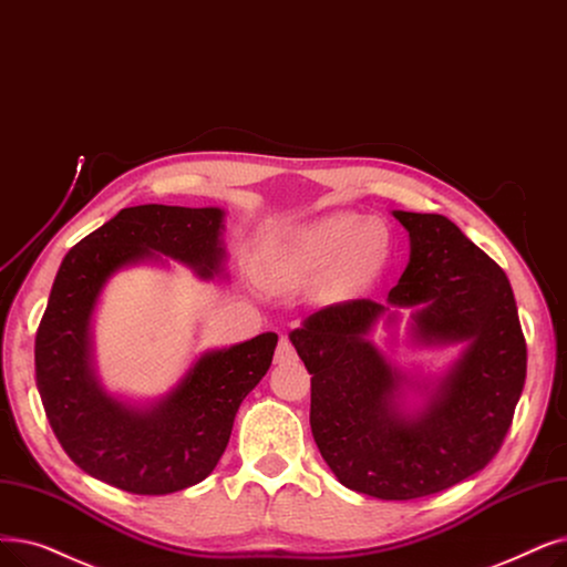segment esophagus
Masks as SVG:
<instances>
[{
    "instance_id": "esophagus-1",
    "label": "esophagus",
    "mask_w": 567,
    "mask_h": 567,
    "mask_svg": "<svg viewBox=\"0 0 567 567\" xmlns=\"http://www.w3.org/2000/svg\"><path fill=\"white\" fill-rule=\"evenodd\" d=\"M291 359H297V350L291 348V342L287 338H280L278 350H276V363H287Z\"/></svg>"
}]
</instances>
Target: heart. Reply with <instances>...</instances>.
Returning a JSON list of instances; mask_svg holds the SVG:
<instances>
[{
	"mask_svg": "<svg viewBox=\"0 0 567 567\" xmlns=\"http://www.w3.org/2000/svg\"><path fill=\"white\" fill-rule=\"evenodd\" d=\"M389 255V229L378 217L333 213L289 234L264 255L266 289L287 293L327 280L333 297H348L371 282Z\"/></svg>",
	"mask_w": 567,
	"mask_h": 567,
	"instance_id": "obj_1",
	"label": "heart"
}]
</instances>
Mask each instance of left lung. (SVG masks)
<instances>
[{
	"label": "left lung",
	"mask_w": 567,
	"mask_h": 567,
	"mask_svg": "<svg viewBox=\"0 0 567 567\" xmlns=\"http://www.w3.org/2000/svg\"><path fill=\"white\" fill-rule=\"evenodd\" d=\"M410 261L386 303L344 301L303 319L289 340L310 384V429L342 486L412 501L480 473L503 445L526 380V340L503 268L435 213L393 210ZM411 310L421 347L461 343L440 379H410L370 340ZM414 390L423 401L408 406Z\"/></svg>",
	"instance_id": "left-lung-1"
}]
</instances>
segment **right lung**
Here are the masks:
<instances>
[{"instance_id":"obj_1","label":"right lung","mask_w":567,"mask_h":567,"mask_svg":"<svg viewBox=\"0 0 567 567\" xmlns=\"http://www.w3.org/2000/svg\"><path fill=\"white\" fill-rule=\"evenodd\" d=\"M225 210L145 204L122 208L66 252L37 331V389L62 450L81 471L138 496L206 480L225 454L243 399L274 361L276 333L208 350L164 396L134 403L109 393L94 368L92 315L106 282L136 264L225 278Z\"/></svg>"}]
</instances>
